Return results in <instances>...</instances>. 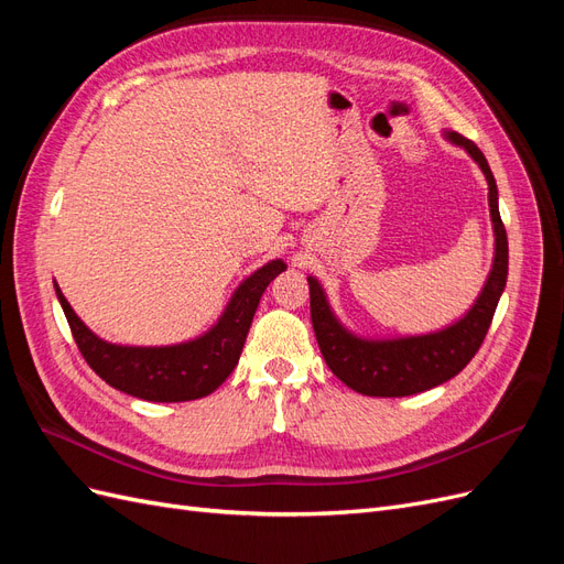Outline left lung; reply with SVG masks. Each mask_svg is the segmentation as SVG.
Instances as JSON below:
<instances>
[{
  "mask_svg": "<svg viewBox=\"0 0 564 564\" xmlns=\"http://www.w3.org/2000/svg\"><path fill=\"white\" fill-rule=\"evenodd\" d=\"M447 139L464 148L480 164L489 185V214L494 224V237H497V253H494L491 272L480 299L475 301L466 317L435 334L392 340L357 338L334 317L319 282L315 278H308L311 319L324 362L336 373V379L344 381L348 388L362 392V395L404 398L454 379L473 360L475 352L480 350L506 286L508 237L499 214L497 181L491 176V169L482 155V150L473 141L454 131L447 133Z\"/></svg>",
  "mask_w": 564,
  "mask_h": 564,
  "instance_id": "obj_1",
  "label": "left lung"
}]
</instances>
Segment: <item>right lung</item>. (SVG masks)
Instances as JSON below:
<instances>
[{
  "label": "right lung",
  "instance_id": "obj_1",
  "mask_svg": "<svg viewBox=\"0 0 564 564\" xmlns=\"http://www.w3.org/2000/svg\"><path fill=\"white\" fill-rule=\"evenodd\" d=\"M284 261H270L249 275L232 294L226 313L204 336L178 346L131 348L115 346L89 332L70 303L56 296L70 324L75 344L87 365L108 386L148 402H185L209 395L224 383L240 360L251 319L265 286L284 270Z\"/></svg>",
  "mask_w": 564,
  "mask_h": 564
}]
</instances>
